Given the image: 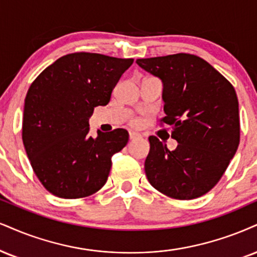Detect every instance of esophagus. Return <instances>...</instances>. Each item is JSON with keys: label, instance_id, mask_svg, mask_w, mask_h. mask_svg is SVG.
<instances>
[{"label": "esophagus", "instance_id": "obj_1", "mask_svg": "<svg viewBox=\"0 0 257 257\" xmlns=\"http://www.w3.org/2000/svg\"><path fill=\"white\" fill-rule=\"evenodd\" d=\"M139 137H141V135L137 134V132H130V139H131V141H135V139H137Z\"/></svg>", "mask_w": 257, "mask_h": 257}]
</instances>
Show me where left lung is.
Returning <instances> with one entry per match:
<instances>
[{
    "mask_svg": "<svg viewBox=\"0 0 257 257\" xmlns=\"http://www.w3.org/2000/svg\"><path fill=\"white\" fill-rule=\"evenodd\" d=\"M136 63L162 81L166 116L175 150L155 136L145 174L158 192L191 200L211 191L235 156L239 144L238 100L232 84L207 62L177 53L137 59Z\"/></svg>",
    "mask_w": 257,
    "mask_h": 257,
    "instance_id": "obj_1",
    "label": "left lung"
}]
</instances>
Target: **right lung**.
<instances>
[{
  "label": "right lung",
  "mask_w": 257,
  "mask_h": 257,
  "mask_svg": "<svg viewBox=\"0 0 257 257\" xmlns=\"http://www.w3.org/2000/svg\"><path fill=\"white\" fill-rule=\"evenodd\" d=\"M134 63L80 52L61 57L31 84L25 99L22 141L44 187L63 199L94 194L107 181L112 156L127 144L116 128L89 136V118L106 106L121 75Z\"/></svg>",
  "instance_id": "add662e5"
}]
</instances>
